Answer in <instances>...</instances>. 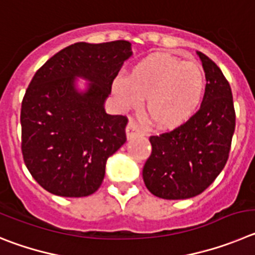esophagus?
<instances>
[{
	"instance_id": "34e87169",
	"label": "esophagus",
	"mask_w": 255,
	"mask_h": 255,
	"mask_svg": "<svg viewBox=\"0 0 255 255\" xmlns=\"http://www.w3.org/2000/svg\"><path fill=\"white\" fill-rule=\"evenodd\" d=\"M126 132H127V138L130 139V138H133L134 136H137V134H141L142 130H141V128L136 125V122H134V121H129L127 128H126Z\"/></svg>"
}]
</instances>
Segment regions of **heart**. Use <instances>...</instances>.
Segmentation results:
<instances>
[{
  "mask_svg": "<svg viewBox=\"0 0 255 255\" xmlns=\"http://www.w3.org/2000/svg\"><path fill=\"white\" fill-rule=\"evenodd\" d=\"M206 73L197 62L170 54H153L130 67L128 76L118 75L112 91L121 107L136 109L147 96L146 109L160 128H175L188 122L206 94Z\"/></svg>",
  "mask_w": 255,
  "mask_h": 255,
  "instance_id": "1",
  "label": "heart"
}]
</instances>
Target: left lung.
I'll use <instances>...</instances> for the list:
<instances>
[{"mask_svg":"<svg viewBox=\"0 0 255 255\" xmlns=\"http://www.w3.org/2000/svg\"><path fill=\"white\" fill-rule=\"evenodd\" d=\"M206 73L201 108L184 125L151 136L150 157L143 166L144 185L164 199L201 194L219 176L229 159L235 109L233 93L219 66L197 52Z\"/></svg>","mask_w":255,"mask_h":255,"instance_id":"left-lung-1","label":"left lung"}]
</instances>
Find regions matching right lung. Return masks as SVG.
Here are the masks:
<instances>
[{
  "label": "right lung",
  "instance_id": "right-lung-1",
  "mask_svg": "<svg viewBox=\"0 0 255 255\" xmlns=\"http://www.w3.org/2000/svg\"><path fill=\"white\" fill-rule=\"evenodd\" d=\"M132 56L127 40L75 43L59 50L35 72L21 103V151L31 176L49 193L86 197L95 193L105 164L127 141L126 116L105 113L123 62ZM91 81L79 93L74 77Z\"/></svg>",
  "mask_w": 255,
  "mask_h": 255
}]
</instances>
